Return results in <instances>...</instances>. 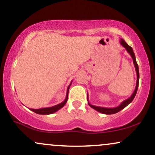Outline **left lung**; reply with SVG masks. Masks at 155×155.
<instances>
[{
  "label": "left lung",
  "instance_id": "8db88e82",
  "mask_svg": "<svg viewBox=\"0 0 155 155\" xmlns=\"http://www.w3.org/2000/svg\"><path fill=\"white\" fill-rule=\"evenodd\" d=\"M120 44H122V47L125 48V49L127 50V52L129 53L130 55L131 56V58H133V64L135 65V68H136V74H137V81H136V89H135L134 92L132 94V95L129 97V98L126 99L124 100L123 102L121 104L120 106H118L117 107L115 108H105V107H100V106H93V105L90 104V103L88 102L89 106L90 107L94 108V109L97 111L98 112H101L102 114H116L117 112H119L121 111L122 109H123L124 108H125L127 105H129L132 102L133 99H134L135 96L136 95L137 90H138V83H139V70H138V65L137 64L136 60V56H135L134 52H133V50L132 49V47H130V46L126 43L125 41L123 40L122 38L120 39ZM87 101H88V95H87Z\"/></svg>",
  "mask_w": 155,
  "mask_h": 155
}]
</instances>
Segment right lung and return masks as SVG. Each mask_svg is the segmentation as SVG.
<instances>
[{"mask_svg":"<svg viewBox=\"0 0 155 155\" xmlns=\"http://www.w3.org/2000/svg\"><path fill=\"white\" fill-rule=\"evenodd\" d=\"M72 81L71 82L70 85L68 86V87L67 89V93H66V97H65V99L60 104L56 105V106H51V107L49 108H38V109H33V108H30L32 111L35 112V113L38 114H51L54 113V112L58 111V110H60V108H63L64 106H65V104H66L68 101V90L69 88H70L71 84Z\"/></svg>","mask_w":155,"mask_h":155,"instance_id":"add662e5","label":"right lung"}]
</instances>
